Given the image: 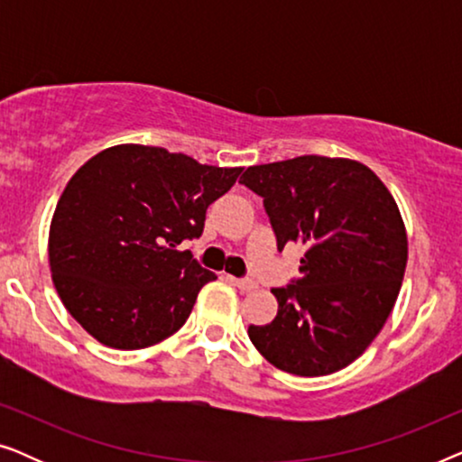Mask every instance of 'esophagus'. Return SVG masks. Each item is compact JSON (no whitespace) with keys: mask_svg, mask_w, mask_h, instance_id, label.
<instances>
[{"mask_svg":"<svg viewBox=\"0 0 462 462\" xmlns=\"http://www.w3.org/2000/svg\"><path fill=\"white\" fill-rule=\"evenodd\" d=\"M229 282L239 290H244V292H250V290L256 288V282L248 280V277H229Z\"/></svg>","mask_w":462,"mask_h":462,"instance_id":"esophagus-1","label":"esophagus"}]
</instances>
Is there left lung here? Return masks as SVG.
<instances>
[{
	"mask_svg": "<svg viewBox=\"0 0 462 462\" xmlns=\"http://www.w3.org/2000/svg\"><path fill=\"white\" fill-rule=\"evenodd\" d=\"M239 182L263 198L277 250H305L299 280L271 290L275 319L248 328L252 345L296 376L346 368L383 330L402 288L408 237L393 195L345 157L250 166Z\"/></svg>",
	"mask_w": 462,
	"mask_h": 462,
	"instance_id": "1",
	"label": "left lung"
}]
</instances>
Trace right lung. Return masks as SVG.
<instances>
[{
	"label": "right lung",
	"instance_id": "obj_1",
	"mask_svg": "<svg viewBox=\"0 0 462 462\" xmlns=\"http://www.w3.org/2000/svg\"><path fill=\"white\" fill-rule=\"evenodd\" d=\"M244 168H218L162 147L116 144L67 182L48 256L56 292L84 330L113 349H144L185 324L217 280L179 244Z\"/></svg>",
	"mask_w": 462,
	"mask_h": 462
}]
</instances>
